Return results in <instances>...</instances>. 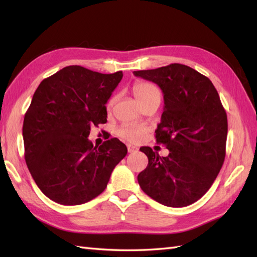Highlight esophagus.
Instances as JSON below:
<instances>
[{"instance_id":"34e87169","label":"esophagus","mask_w":257,"mask_h":257,"mask_svg":"<svg viewBox=\"0 0 257 257\" xmlns=\"http://www.w3.org/2000/svg\"><path fill=\"white\" fill-rule=\"evenodd\" d=\"M127 149H128V152H130V154H132V152H136V151L138 150L137 147L132 146V145H128V146H127Z\"/></svg>"}]
</instances>
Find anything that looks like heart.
Returning <instances> with one entry per match:
<instances>
[{
	"label": "heart",
	"mask_w": 257,
	"mask_h": 257,
	"mask_svg": "<svg viewBox=\"0 0 257 257\" xmlns=\"http://www.w3.org/2000/svg\"><path fill=\"white\" fill-rule=\"evenodd\" d=\"M133 91L139 103L146 101L147 99H149V98L154 96H160V92L156 86L149 83H145V81H137L133 87ZM112 101H110V103ZM145 134L146 129L144 127L132 123H125L120 125L116 130V135L119 138H121L125 141H130V143H137V141H139L144 137Z\"/></svg>",
	"instance_id": "1"
}]
</instances>
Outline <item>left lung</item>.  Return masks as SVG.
<instances>
[{"instance_id":"left-lung-1","label":"left lung","mask_w":257,"mask_h":257,"mask_svg":"<svg viewBox=\"0 0 257 257\" xmlns=\"http://www.w3.org/2000/svg\"><path fill=\"white\" fill-rule=\"evenodd\" d=\"M134 75L162 90L165 106L156 138L170 151L160 157L150 147L140 148L148 157L138 174L140 188L166 206L192 204L211 188L224 162L227 117L220 96L209 78L182 64Z\"/></svg>"}]
</instances>
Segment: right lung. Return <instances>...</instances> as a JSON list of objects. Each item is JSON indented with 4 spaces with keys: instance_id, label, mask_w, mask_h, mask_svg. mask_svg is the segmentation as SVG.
<instances>
[{
    "instance_id": "obj_1",
    "label": "right lung",
    "mask_w": 257,
    "mask_h": 257,
    "mask_svg": "<svg viewBox=\"0 0 257 257\" xmlns=\"http://www.w3.org/2000/svg\"><path fill=\"white\" fill-rule=\"evenodd\" d=\"M122 72L101 74L73 65L37 87L23 122L25 161L47 198L63 205L86 203L106 189L127 155L117 138L94 147L91 125L107 122L106 103Z\"/></svg>"
}]
</instances>
